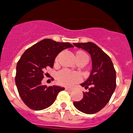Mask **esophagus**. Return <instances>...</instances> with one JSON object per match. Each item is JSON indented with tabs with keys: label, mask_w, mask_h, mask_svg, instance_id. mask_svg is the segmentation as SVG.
Listing matches in <instances>:
<instances>
[{
	"label": "esophagus",
	"mask_w": 133,
	"mask_h": 133,
	"mask_svg": "<svg viewBox=\"0 0 133 133\" xmlns=\"http://www.w3.org/2000/svg\"><path fill=\"white\" fill-rule=\"evenodd\" d=\"M73 89H73L72 87H65V90H67V91H72Z\"/></svg>",
	"instance_id": "1"
}]
</instances>
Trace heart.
<instances>
[{"mask_svg":"<svg viewBox=\"0 0 133 133\" xmlns=\"http://www.w3.org/2000/svg\"><path fill=\"white\" fill-rule=\"evenodd\" d=\"M77 60H85L86 62L88 61V56L85 52L83 51H78L76 53ZM58 81L60 84L64 85H71L75 82L79 81L81 77L77 73L71 71L69 69H63L57 76Z\"/></svg>","mask_w":133,"mask_h":133,"instance_id":"heart-1","label":"heart"}]
</instances>
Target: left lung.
I'll use <instances>...</instances> for the list:
<instances>
[{"label":"left lung","instance_id":"1","mask_svg":"<svg viewBox=\"0 0 133 133\" xmlns=\"http://www.w3.org/2000/svg\"><path fill=\"white\" fill-rule=\"evenodd\" d=\"M74 46L90 54L92 69L89 77L81 83L87 92H83V99L74 101L77 109L86 114H93L102 109L109 101L116 87V71L107 54L93 42L74 43Z\"/></svg>","mask_w":133,"mask_h":133}]
</instances>
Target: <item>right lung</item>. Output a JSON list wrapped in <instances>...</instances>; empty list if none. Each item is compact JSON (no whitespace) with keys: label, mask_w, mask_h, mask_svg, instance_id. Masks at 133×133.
Returning <instances> with one entry per match:
<instances>
[{"label":"right lung","mask_w":133,"mask_h":133,"mask_svg":"<svg viewBox=\"0 0 133 133\" xmlns=\"http://www.w3.org/2000/svg\"><path fill=\"white\" fill-rule=\"evenodd\" d=\"M69 42L44 39L26 50L16 65L15 81L20 97L31 109L40 111L54 103L58 93L65 89L58 85L42 84L47 67L53 68L58 54L73 48Z\"/></svg>","instance_id":"obj_1"}]
</instances>
